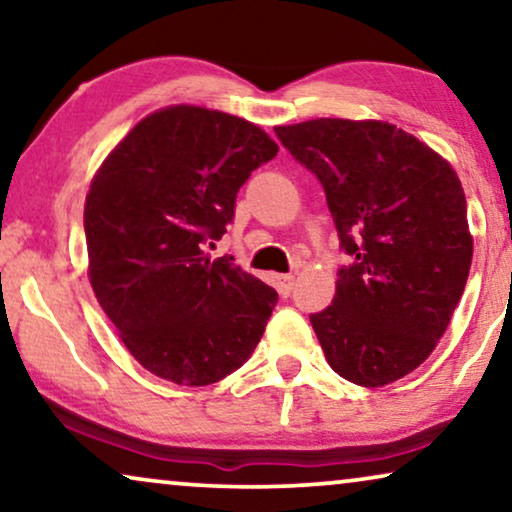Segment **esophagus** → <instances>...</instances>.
<instances>
[{
    "label": "esophagus",
    "instance_id": "esophagus-1",
    "mask_svg": "<svg viewBox=\"0 0 512 512\" xmlns=\"http://www.w3.org/2000/svg\"><path fill=\"white\" fill-rule=\"evenodd\" d=\"M293 282H296V277H293V275H277L275 277V286H277L279 296H282V298L289 296L291 289H293Z\"/></svg>",
    "mask_w": 512,
    "mask_h": 512
}]
</instances>
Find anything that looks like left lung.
I'll list each match as a JSON object with an SVG mask.
<instances>
[{
    "label": "left lung",
    "instance_id": "left-lung-1",
    "mask_svg": "<svg viewBox=\"0 0 512 512\" xmlns=\"http://www.w3.org/2000/svg\"><path fill=\"white\" fill-rule=\"evenodd\" d=\"M277 137L326 191L340 244L335 298L312 314L328 366L384 387L429 359L450 326L473 261L454 167L387 121L312 118Z\"/></svg>",
    "mask_w": 512,
    "mask_h": 512
}]
</instances>
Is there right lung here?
Wrapping results in <instances>:
<instances>
[{
	"label": "right lung",
	"instance_id": "right-lung-1",
	"mask_svg": "<svg viewBox=\"0 0 512 512\" xmlns=\"http://www.w3.org/2000/svg\"><path fill=\"white\" fill-rule=\"evenodd\" d=\"M279 146L223 111L172 104L142 118L90 181L88 279L118 338L149 373L207 387L254 352L277 291L212 258L235 195Z\"/></svg>",
	"mask_w": 512,
	"mask_h": 512
}]
</instances>
